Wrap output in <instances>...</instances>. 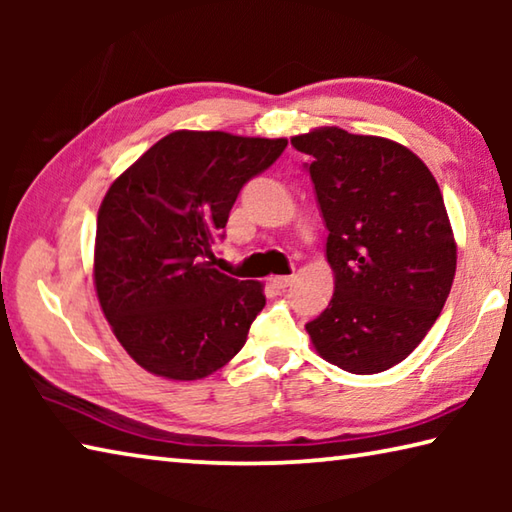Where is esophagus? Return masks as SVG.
I'll return each instance as SVG.
<instances>
[{
  "instance_id": "34e87169",
  "label": "esophagus",
  "mask_w": 512,
  "mask_h": 512,
  "mask_svg": "<svg viewBox=\"0 0 512 512\" xmlns=\"http://www.w3.org/2000/svg\"><path fill=\"white\" fill-rule=\"evenodd\" d=\"M293 284V275H275L271 277V287L277 291H284Z\"/></svg>"
}]
</instances>
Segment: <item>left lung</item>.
I'll return each instance as SVG.
<instances>
[{"mask_svg": "<svg viewBox=\"0 0 512 512\" xmlns=\"http://www.w3.org/2000/svg\"><path fill=\"white\" fill-rule=\"evenodd\" d=\"M291 144L311 158L334 271V296L307 323L309 339L352 375L384 372L418 348L452 291L443 194L427 164L386 137L320 126Z\"/></svg>", "mask_w": 512, "mask_h": 512, "instance_id": "8db88e82", "label": "left lung"}]
</instances>
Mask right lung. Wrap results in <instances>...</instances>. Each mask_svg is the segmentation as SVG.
Instances as JSON below:
<instances>
[{"mask_svg":"<svg viewBox=\"0 0 512 512\" xmlns=\"http://www.w3.org/2000/svg\"><path fill=\"white\" fill-rule=\"evenodd\" d=\"M284 149V137L173 131L110 185L97 216L94 289L137 366L194 381L244 348L266 305L262 282L207 259L241 187Z\"/></svg>","mask_w":512,"mask_h":512,"instance_id":"add662e5","label":"right lung"}]
</instances>
